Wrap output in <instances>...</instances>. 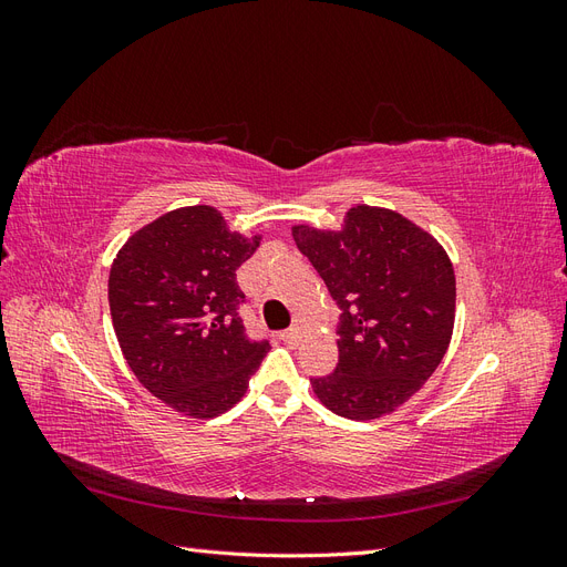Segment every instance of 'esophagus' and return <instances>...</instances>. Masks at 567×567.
Masks as SVG:
<instances>
[{"mask_svg":"<svg viewBox=\"0 0 567 567\" xmlns=\"http://www.w3.org/2000/svg\"><path fill=\"white\" fill-rule=\"evenodd\" d=\"M300 336H302V323H293V326H290L288 331H284L279 338H281L284 342H290V346H293V342L300 340Z\"/></svg>","mask_w":567,"mask_h":567,"instance_id":"esophagus-1","label":"esophagus"}]
</instances>
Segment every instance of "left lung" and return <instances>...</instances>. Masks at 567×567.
Wrapping results in <instances>:
<instances>
[{
	"instance_id": "8db88e82",
	"label": "left lung",
	"mask_w": 567,
	"mask_h": 567,
	"mask_svg": "<svg viewBox=\"0 0 567 567\" xmlns=\"http://www.w3.org/2000/svg\"><path fill=\"white\" fill-rule=\"evenodd\" d=\"M340 307L338 364L312 379L333 414L371 421L421 390L450 348L456 279L435 238L394 210L354 205L340 231L293 227Z\"/></svg>"
}]
</instances>
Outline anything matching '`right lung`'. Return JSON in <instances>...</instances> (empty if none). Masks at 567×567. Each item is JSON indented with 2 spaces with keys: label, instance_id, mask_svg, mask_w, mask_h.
I'll list each match as a JSON object with an SVG mask.
<instances>
[{
  "label": "right lung",
  "instance_id": "obj_1",
  "mask_svg": "<svg viewBox=\"0 0 567 567\" xmlns=\"http://www.w3.org/2000/svg\"><path fill=\"white\" fill-rule=\"evenodd\" d=\"M260 238L229 231L210 205H192L134 231L115 255L109 302L120 350L153 398L184 416L225 414L269 352L238 317L246 296L236 269Z\"/></svg>",
  "mask_w": 567,
  "mask_h": 567
}]
</instances>
